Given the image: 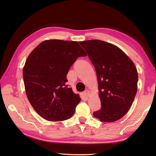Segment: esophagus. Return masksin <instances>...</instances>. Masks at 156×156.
<instances>
[{"instance_id":"esophagus-1","label":"esophagus","mask_w":156,"mask_h":156,"mask_svg":"<svg viewBox=\"0 0 156 156\" xmlns=\"http://www.w3.org/2000/svg\"><path fill=\"white\" fill-rule=\"evenodd\" d=\"M84 94L87 96V97H89V96H90V92L88 90H86L84 91Z\"/></svg>"}]
</instances>
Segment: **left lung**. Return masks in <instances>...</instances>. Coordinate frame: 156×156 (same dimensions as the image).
Segmentation results:
<instances>
[{
    "instance_id": "8db88e82",
    "label": "left lung",
    "mask_w": 156,
    "mask_h": 156,
    "mask_svg": "<svg viewBox=\"0 0 156 156\" xmlns=\"http://www.w3.org/2000/svg\"><path fill=\"white\" fill-rule=\"evenodd\" d=\"M97 75L101 108L93 112L102 122H114L131 108L137 90L138 74L131 59L117 46L98 39L80 41Z\"/></svg>"
}]
</instances>
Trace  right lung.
I'll return each instance as SVG.
<instances>
[{"label": "right lung", "mask_w": 156, "mask_h": 156, "mask_svg": "<svg viewBox=\"0 0 156 156\" xmlns=\"http://www.w3.org/2000/svg\"><path fill=\"white\" fill-rule=\"evenodd\" d=\"M87 54L77 41L46 40L37 45L23 70L28 100L35 111L48 121L71 118L81 98L66 85L68 74L76 59Z\"/></svg>", "instance_id": "add662e5"}]
</instances>
